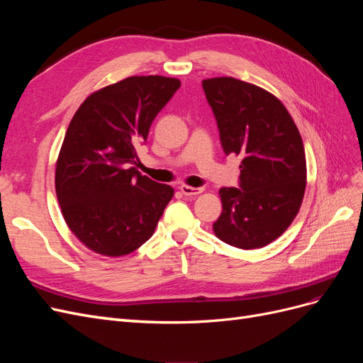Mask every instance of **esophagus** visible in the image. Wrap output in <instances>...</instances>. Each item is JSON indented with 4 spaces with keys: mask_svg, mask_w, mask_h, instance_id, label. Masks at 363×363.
Segmentation results:
<instances>
[{
    "mask_svg": "<svg viewBox=\"0 0 363 363\" xmlns=\"http://www.w3.org/2000/svg\"><path fill=\"white\" fill-rule=\"evenodd\" d=\"M180 191L183 195L186 196H194V195H199L203 192V188H192V186H188V184H182L180 186Z\"/></svg>",
    "mask_w": 363,
    "mask_h": 363,
    "instance_id": "obj_1",
    "label": "esophagus"
}]
</instances>
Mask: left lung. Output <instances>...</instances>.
I'll return each mask as SVG.
<instances>
[{
  "label": "left lung",
  "instance_id": "8db88e82",
  "mask_svg": "<svg viewBox=\"0 0 363 363\" xmlns=\"http://www.w3.org/2000/svg\"><path fill=\"white\" fill-rule=\"evenodd\" d=\"M225 155L240 157V188H221L213 232L242 250L262 248L284 233L306 191L303 139L276 95L233 77L203 80Z\"/></svg>",
  "mask_w": 363,
  "mask_h": 363
}]
</instances>
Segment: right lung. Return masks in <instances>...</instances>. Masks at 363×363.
<instances>
[{"mask_svg":"<svg viewBox=\"0 0 363 363\" xmlns=\"http://www.w3.org/2000/svg\"><path fill=\"white\" fill-rule=\"evenodd\" d=\"M180 87L179 79L135 75L91 94L77 108L56 163L65 223L96 255H130L155 233L174 189L135 167L136 145Z\"/></svg>","mask_w":363,"mask_h":363,"instance_id":"1","label":"right lung"}]
</instances>
